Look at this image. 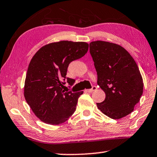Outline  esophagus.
<instances>
[{
	"label": "esophagus",
	"mask_w": 157,
	"mask_h": 157,
	"mask_svg": "<svg viewBox=\"0 0 157 157\" xmlns=\"http://www.w3.org/2000/svg\"><path fill=\"white\" fill-rule=\"evenodd\" d=\"M97 90V87L96 86H92V88H91V89H88V90H87V92H92L93 91H94V90Z\"/></svg>",
	"instance_id": "1"
}]
</instances>
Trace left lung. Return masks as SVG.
Returning <instances> with one entry per match:
<instances>
[{"label": "left lung", "instance_id": "obj_1", "mask_svg": "<svg viewBox=\"0 0 157 157\" xmlns=\"http://www.w3.org/2000/svg\"><path fill=\"white\" fill-rule=\"evenodd\" d=\"M97 73V84L106 98L97 108L112 119L130 114L143 94V81L138 67L129 53L116 44L94 41L90 43Z\"/></svg>", "mask_w": 157, "mask_h": 157}]
</instances>
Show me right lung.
I'll list each match as a JSON object with an SVG mask.
<instances>
[{
	"instance_id": "add662e5",
	"label": "right lung",
	"mask_w": 157,
	"mask_h": 157,
	"mask_svg": "<svg viewBox=\"0 0 157 157\" xmlns=\"http://www.w3.org/2000/svg\"><path fill=\"white\" fill-rule=\"evenodd\" d=\"M89 44L84 42L60 41L40 48L28 65L24 97L35 115L43 122L58 125L65 122L76 109L83 91L63 90L67 79L72 86L75 80L67 78L71 61L83 57Z\"/></svg>"
}]
</instances>
